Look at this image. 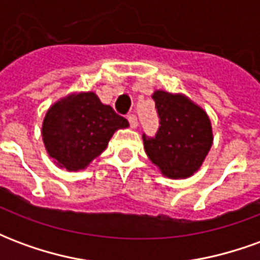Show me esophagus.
I'll return each mask as SVG.
<instances>
[{
	"label": "esophagus",
	"mask_w": 260,
	"mask_h": 260,
	"mask_svg": "<svg viewBox=\"0 0 260 260\" xmlns=\"http://www.w3.org/2000/svg\"><path fill=\"white\" fill-rule=\"evenodd\" d=\"M128 121H129V125L132 128H136V126H138V118H136V115H134V114H129V115H128Z\"/></svg>",
	"instance_id": "obj_1"
}]
</instances>
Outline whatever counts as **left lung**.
I'll list each match as a JSON object with an SVG mask.
<instances>
[{"label":"left lung","instance_id":"1","mask_svg":"<svg viewBox=\"0 0 260 260\" xmlns=\"http://www.w3.org/2000/svg\"><path fill=\"white\" fill-rule=\"evenodd\" d=\"M160 126L154 138L143 135L147 157L161 174L178 180L201 169L213 143L206 111L184 94L156 90L153 93Z\"/></svg>","mask_w":260,"mask_h":260}]
</instances>
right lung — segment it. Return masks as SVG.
I'll use <instances>...</instances> for the list:
<instances>
[{
	"label": "right lung",
	"instance_id": "add662e5",
	"mask_svg": "<svg viewBox=\"0 0 260 260\" xmlns=\"http://www.w3.org/2000/svg\"><path fill=\"white\" fill-rule=\"evenodd\" d=\"M128 125L113 107L103 104L96 93L80 91L48 108L42 136L48 156L58 167L78 171L106 150L115 131Z\"/></svg>",
	"mask_w": 260,
	"mask_h": 260
}]
</instances>
